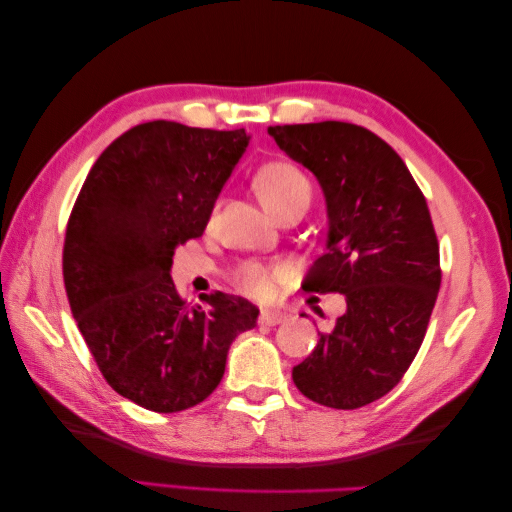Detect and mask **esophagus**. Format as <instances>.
Wrapping results in <instances>:
<instances>
[{"label": "esophagus", "instance_id": "obj_1", "mask_svg": "<svg viewBox=\"0 0 512 512\" xmlns=\"http://www.w3.org/2000/svg\"><path fill=\"white\" fill-rule=\"evenodd\" d=\"M283 320H286V315H283L281 311H270V308H265V311H261V315H258V322L265 326H276Z\"/></svg>", "mask_w": 512, "mask_h": 512}]
</instances>
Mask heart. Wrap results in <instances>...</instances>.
I'll list each match as a JSON object with an SVG mask.
<instances>
[{
    "label": "heart",
    "instance_id": "1",
    "mask_svg": "<svg viewBox=\"0 0 512 512\" xmlns=\"http://www.w3.org/2000/svg\"><path fill=\"white\" fill-rule=\"evenodd\" d=\"M256 190L265 208L276 217L286 215L297 206H308L311 201V181L297 165L276 161L261 167L256 174ZM286 274L283 265H267L258 261H245L233 270L231 279L240 290L249 295L265 297L270 295L274 283Z\"/></svg>",
    "mask_w": 512,
    "mask_h": 512
}]
</instances>
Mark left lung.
I'll list each match as a JSON object with an SVG mask.
<instances>
[{
	"mask_svg": "<svg viewBox=\"0 0 512 512\" xmlns=\"http://www.w3.org/2000/svg\"><path fill=\"white\" fill-rule=\"evenodd\" d=\"M326 197L329 240L306 292H340L347 311L320 333L292 381L315 404L354 410L395 388L422 347L440 290V247L429 206L406 163L349 122L270 127Z\"/></svg>",
	"mask_w": 512,
	"mask_h": 512,
	"instance_id": "8db88e82",
	"label": "left lung"
}]
</instances>
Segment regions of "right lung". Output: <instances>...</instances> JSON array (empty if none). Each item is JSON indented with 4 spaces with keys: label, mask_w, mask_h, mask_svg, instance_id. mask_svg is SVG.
Masks as SVG:
<instances>
[{
    "label": "right lung",
    "mask_w": 512,
    "mask_h": 512,
    "mask_svg": "<svg viewBox=\"0 0 512 512\" xmlns=\"http://www.w3.org/2000/svg\"><path fill=\"white\" fill-rule=\"evenodd\" d=\"M245 129L154 120L97 158L67 220L63 279L92 358L117 395L179 413L220 385L238 333L258 308L224 292L188 304L174 286V249L199 238L245 152Z\"/></svg>",
    "instance_id": "right-lung-1"
}]
</instances>
